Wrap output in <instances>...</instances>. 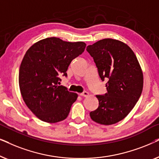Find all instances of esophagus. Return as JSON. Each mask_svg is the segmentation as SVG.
<instances>
[{"mask_svg":"<svg viewBox=\"0 0 159 159\" xmlns=\"http://www.w3.org/2000/svg\"><path fill=\"white\" fill-rule=\"evenodd\" d=\"M80 95H81L82 97H88L89 95H90V94H89V93L88 92H84L82 93H80Z\"/></svg>","mask_w":159,"mask_h":159,"instance_id":"obj_1","label":"esophagus"}]
</instances>
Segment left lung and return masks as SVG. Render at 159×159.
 <instances>
[{
    "mask_svg": "<svg viewBox=\"0 0 159 159\" xmlns=\"http://www.w3.org/2000/svg\"><path fill=\"white\" fill-rule=\"evenodd\" d=\"M87 51L94 59L100 77L108 78V93L96 95L99 105L90 113L96 123L111 125L129 114L143 88L142 69L133 51L120 40L105 38L88 45Z\"/></svg>",
    "mask_w": 159,
    "mask_h": 159,
    "instance_id": "left-lung-1",
    "label": "left lung"
}]
</instances>
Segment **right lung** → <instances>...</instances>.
<instances>
[{
    "mask_svg": "<svg viewBox=\"0 0 159 159\" xmlns=\"http://www.w3.org/2000/svg\"><path fill=\"white\" fill-rule=\"evenodd\" d=\"M85 47L84 42L53 37L39 40L26 52L19 68V89L25 104L39 119L56 123L68 116L78 95L58 85L59 76H66L71 61Z\"/></svg>",
    "mask_w": 159,
    "mask_h": 159,
    "instance_id": "right-lung-1",
    "label": "right lung"
}]
</instances>
